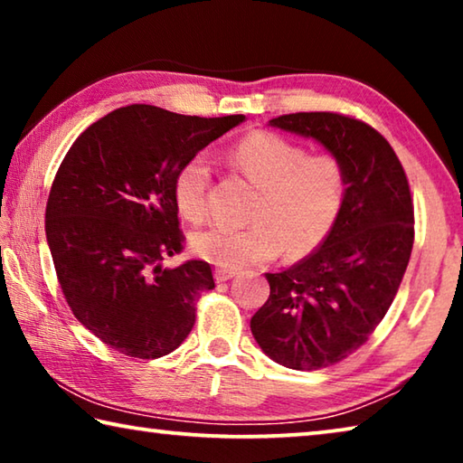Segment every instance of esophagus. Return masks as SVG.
Instances as JSON below:
<instances>
[{
	"mask_svg": "<svg viewBox=\"0 0 463 463\" xmlns=\"http://www.w3.org/2000/svg\"><path fill=\"white\" fill-rule=\"evenodd\" d=\"M234 276H237V271H234V269L218 268V269L214 271V278H216V281H229V279H232Z\"/></svg>",
	"mask_w": 463,
	"mask_h": 463,
	"instance_id": "34e87169",
	"label": "esophagus"
}]
</instances>
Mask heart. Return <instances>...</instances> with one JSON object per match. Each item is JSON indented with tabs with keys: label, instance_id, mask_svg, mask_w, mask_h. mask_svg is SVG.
<instances>
[{
	"label": "heart",
	"instance_id": "1",
	"mask_svg": "<svg viewBox=\"0 0 463 463\" xmlns=\"http://www.w3.org/2000/svg\"><path fill=\"white\" fill-rule=\"evenodd\" d=\"M231 165L260 187L245 229L210 226L195 232L192 247L202 260L224 269L269 261L284 249L304 257L323 245L345 202V169L331 153H308L269 130L249 132L229 148ZM213 179L203 155H194L177 169L174 200L185 221L202 222Z\"/></svg>",
	"mask_w": 463,
	"mask_h": 463
}]
</instances>
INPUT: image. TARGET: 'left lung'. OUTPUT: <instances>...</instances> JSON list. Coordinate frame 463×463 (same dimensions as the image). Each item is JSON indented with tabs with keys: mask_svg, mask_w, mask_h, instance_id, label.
I'll list each match as a JSON object with an SVG mask.
<instances>
[{
	"mask_svg": "<svg viewBox=\"0 0 463 463\" xmlns=\"http://www.w3.org/2000/svg\"><path fill=\"white\" fill-rule=\"evenodd\" d=\"M271 127L325 145L345 169V202L323 245L281 273L250 318L273 362L320 370L370 339L401 288L414 242V206L394 148L370 124L336 112H296Z\"/></svg>",
	"mask_w": 463,
	"mask_h": 463,
	"instance_id": "left-lung-1",
	"label": "left lung"
}]
</instances>
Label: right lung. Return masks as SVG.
<instances>
[{
  "instance_id": "right-lung-1",
  "label": "right lung",
  "mask_w": 463,
  "mask_h": 463,
  "mask_svg": "<svg viewBox=\"0 0 463 463\" xmlns=\"http://www.w3.org/2000/svg\"><path fill=\"white\" fill-rule=\"evenodd\" d=\"M245 116L200 118L132 104L85 128L62 159L46 202V241L62 296L101 343L138 359L177 349L213 268L182 253L174 179L187 159Z\"/></svg>"
}]
</instances>
